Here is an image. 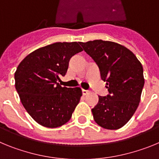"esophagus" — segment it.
Returning a JSON list of instances; mask_svg holds the SVG:
<instances>
[{
    "mask_svg": "<svg viewBox=\"0 0 159 159\" xmlns=\"http://www.w3.org/2000/svg\"><path fill=\"white\" fill-rule=\"evenodd\" d=\"M82 92H83V95H88V94L90 93V91H88V90L82 89Z\"/></svg>",
    "mask_w": 159,
    "mask_h": 159,
    "instance_id": "esophagus-1",
    "label": "esophagus"
}]
</instances>
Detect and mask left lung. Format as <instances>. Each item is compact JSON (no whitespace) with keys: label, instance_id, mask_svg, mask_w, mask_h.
<instances>
[{"label":"left lung","instance_id":"left-lung-1","mask_svg":"<svg viewBox=\"0 0 159 159\" xmlns=\"http://www.w3.org/2000/svg\"><path fill=\"white\" fill-rule=\"evenodd\" d=\"M79 43L99 67L109 92L107 96H99L92 109L94 120L108 130L121 128L140 102L144 86L141 63L128 48L115 42L95 40Z\"/></svg>","mask_w":159,"mask_h":159}]
</instances>
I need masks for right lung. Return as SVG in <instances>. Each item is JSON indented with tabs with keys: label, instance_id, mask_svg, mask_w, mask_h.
<instances>
[{
	"label": "right lung",
	"instance_id": "1",
	"mask_svg": "<svg viewBox=\"0 0 159 159\" xmlns=\"http://www.w3.org/2000/svg\"><path fill=\"white\" fill-rule=\"evenodd\" d=\"M81 51L76 42H57L32 52L16 68V92L25 110L39 124L54 128L71 119L82 91L63 88L57 81L66 75L71 57Z\"/></svg>",
	"mask_w": 159,
	"mask_h": 159
}]
</instances>
